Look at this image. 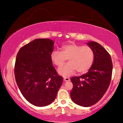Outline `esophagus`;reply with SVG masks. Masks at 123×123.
Instances as JSON below:
<instances>
[{
	"mask_svg": "<svg viewBox=\"0 0 123 123\" xmlns=\"http://www.w3.org/2000/svg\"><path fill=\"white\" fill-rule=\"evenodd\" d=\"M70 79L69 77H64V81H65V82H68V81H70Z\"/></svg>",
	"mask_w": 123,
	"mask_h": 123,
	"instance_id": "obj_1",
	"label": "esophagus"
}]
</instances>
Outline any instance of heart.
Masks as SVG:
<instances>
[{"label": "heart", "mask_w": 123, "mask_h": 123, "mask_svg": "<svg viewBox=\"0 0 123 123\" xmlns=\"http://www.w3.org/2000/svg\"><path fill=\"white\" fill-rule=\"evenodd\" d=\"M52 61L58 67L63 65L68 60L69 63L60 68L58 73L64 77L69 76L77 72L85 73L93 65L94 53L91 47L74 43L65 44L62 51L54 50L51 53Z\"/></svg>", "instance_id": "heart-1"}]
</instances>
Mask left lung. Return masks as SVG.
<instances>
[{
	"mask_svg": "<svg viewBox=\"0 0 123 123\" xmlns=\"http://www.w3.org/2000/svg\"><path fill=\"white\" fill-rule=\"evenodd\" d=\"M87 44L94 53L93 65L87 73L71 78L73 88L71 99L82 107H90L97 103L106 92L112 79L113 64L110 54L96 42Z\"/></svg>",
	"mask_w": 123,
	"mask_h": 123,
	"instance_id": "8db88e82",
	"label": "left lung"
}]
</instances>
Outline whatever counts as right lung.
I'll return each instance as SVG.
<instances>
[{
  "instance_id": "obj_1",
  "label": "right lung",
  "mask_w": 123,
  "mask_h": 123,
  "mask_svg": "<svg viewBox=\"0 0 123 123\" xmlns=\"http://www.w3.org/2000/svg\"><path fill=\"white\" fill-rule=\"evenodd\" d=\"M54 41L39 38L25 45L16 55L14 73L16 82L27 101L44 107L55 99L63 78L53 66L50 58Z\"/></svg>"
}]
</instances>
